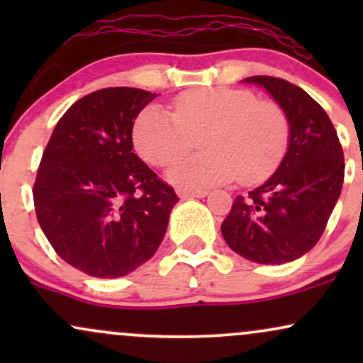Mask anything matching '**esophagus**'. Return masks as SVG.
<instances>
[{
	"label": "esophagus",
	"instance_id": "obj_1",
	"mask_svg": "<svg viewBox=\"0 0 363 363\" xmlns=\"http://www.w3.org/2000/svg\"><path fill=\"white\" fill-rule=\"evenodd\" d=\"M177 196L181 199L205 198V196H208V191L206 189H177Z\"/></svg>",
	"mask_w": 363,
	"mask_h": 363
}]
</instances>
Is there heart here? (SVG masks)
<instances>
[{
    "label": "heart",
    "instance_id": "obj_1",
    "mask_svg": "<svg viewBox=\"0 0 363 363\" xmlns=\"http://www.w3.org/2000/svg\"><path fill=\"white\" fill-rule=\"evenodd\" d=\"M289 135V119L278 104L234 89L184 91L174 102V116L150 106L133 126L136 152L155 167L177 162L199 140L205 153L167 172L179 187L223 184L235 177L245 184L259 182L280 165Z\"/></svg>",
    "mask_w": 363,
    "mask_h": 363
}]
</instances>
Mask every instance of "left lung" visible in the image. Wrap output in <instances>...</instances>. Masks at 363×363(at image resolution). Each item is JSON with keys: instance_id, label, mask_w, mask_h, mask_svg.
<instances>
[{"instance_id": "8db88e82", "label": "left lung", "mask_w": 363, "mask_h": 363, "mask_svg": "<svg viewBox=\"0 0 363 363\" xmlns=\"http://www.w3.org/2000/svg\"><path fill=\"white\" fill-rule=\"evenodd\" d=\"M289 119V148L273 176L237 196L222 223L225 242L259 264H283L309 252L323 235L345 177L343 148L326 111L294 83L249 77Z\"/></svg>"}]
</instances>
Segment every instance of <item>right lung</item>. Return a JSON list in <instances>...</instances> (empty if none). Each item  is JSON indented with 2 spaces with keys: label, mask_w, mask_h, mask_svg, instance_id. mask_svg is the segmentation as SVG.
Returning <instances> with one entry per match:
<instances>
[{
  "label": "right lung",
  "mask_w": 363,
  "mask_h": 363,
  "mask_svg": "<svg viewBox=\"0 0 363 363\" xmlns=\"http://www.w3.org/2000/svg\"><path fill=\"white\" fill-rule=\"evenodd\" d=\"M157 94L112 86L57 121L34 184L35 213L54 251L95 278L135 272L157 252L179 201L133 152V121Z\"/></svg>",
  "instance_id": "add662e5"
}]
</instances>
